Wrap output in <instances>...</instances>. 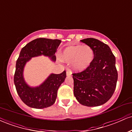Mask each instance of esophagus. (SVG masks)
<instances>
[{
	"label": "esophagus",
	"instance_id": "obj_1",
	"mask_svg": "<svg viewBox=\"0 0 132 132\" xmlns=\"http://www.w3.org/2000/svg\"><path fill=\"white\" fill-rule=\"evenodd\" d=\"M71 74H72V72H71V71L69 70H68L67 72H66V75L68 76H70L71 75Z\"/></svg>",
	"mask_w": 132,
	"mask_h": 132
}]
</instances>
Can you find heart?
Here are the masks:
<instances>
[{
  "mask_svg": "<svg viewBox=\"0 0 132 132\" xmlns=\"http://www.w3.org/2000/svg\"><path fill=\"white\" fill-rule=\"evenodd\" d=\"M60 57L61 61L71 63L73 70L82 72L92 64L94 53L88 45H72L66 47L60 53Z\"/></svg>",
  "mask_w": 132,
  "mask_h": 132,
  "instance_id": "b5f03b06",
  "label": "heart"
}]
</instances>
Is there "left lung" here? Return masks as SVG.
<instances>
[{"instance_id": "obj_1", "label": "left lung", "mask_w": 132, "mask_h": 132, "mask_svg": "<svg viewBox=\"0 0 132 132\" xmlns=\"http://www.w3.org/2000/svg\"><path fill=\"white\" fill-rule=\"evenodd\" d=\"M81 42L91 47L94 59L86 70L72 74L74 95L83 105H101L111 98L116 90L118 79L116 57L108 45L97 39L89 38Z\"/></svg>"}]
</instances>
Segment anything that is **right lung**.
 Listing matches in <instances>:
<instances>
[{
    "instance_id": "obj_1",
    "label": "right lung",
    "mask_w": 132,
    "mask_h": 132,
    "mask_svg": "<svg viewBox=\"0 0 132 132\" xmlns=\"http://www.w3.org/2000/svg\"><path fill=\"white\" fill-rule=\"evenodd\" d=\"M61 41L40 38L31 41L21 50L16 62L14 84L21 100L28 107L44 109L50 107L55 102L57 92L66 77V71L61 74H51L41 84L35 87H30L23 78L25 65L31 57L44 55L55 61L54 55Z\"/></svg>"
}]
</instances>
